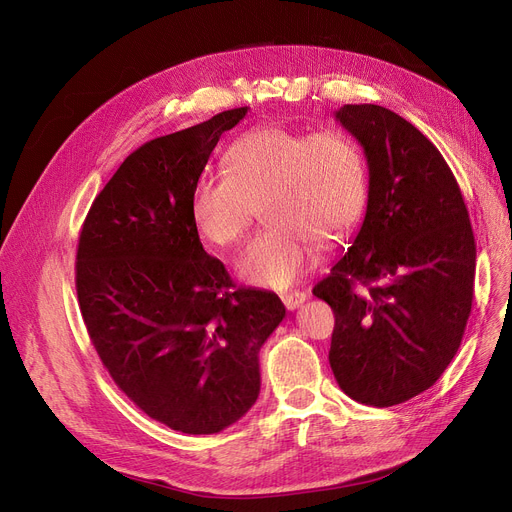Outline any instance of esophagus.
I'll return each mask as SVG.
<instances>
[{
  "label": "esophagus",
  "instance_id": "obj_1",
  "mask_svg": "<svg viewBox=\"0 0 512 512\" xmlns=\"http://www.w3.org/2000/svg\"><path fill=\"white\" fill-rule=\"evenodd\" d=\"M307 297H309V294L303 292V290H290V292L282 294V303H284V307L288 311H294V309H299L307 301Z\"/></svg>",
  "mask_w": 512,
  "mask_h": 512
}]
</instances>
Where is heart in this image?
Wrapping results in <instances>:
<instances>
[{"label":"heart","instance_id":"obj_1","mask_svg":"<svg viewBox=\"0 0 512 512\" xmlns=\"http://www.w3.org/2000/svg\"><path fill=\"white\" fill-rule=\"evenodd\" d=\"M224 168L197 178L188 209L207 242L230 247L259 203L267 228L236 259L238 278L255 286L284 290L299 282L315 261L313 240H340L367 205L363 151L338 130L259 126L230 143Z\"/></svg>","mask_w":512,"mask_h":512}]
</instances>
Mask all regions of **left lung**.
Instances as JSON below:
<instances>
[{
  "label": "left lung",
  "instance_id": "1",
  "mask_svg": "<svg viewBox=\"0 0 512 512\" xmlns=\"http://www.w3.org/2000/svg\"><path fill=\"white\" fill-rule=\"evenodd\" d=\"M336 120L369 168L365 220L313 294L334 309L330 367L369 407L432 388L465 334L475 236L459 182L436 145L382 105H344Z\"/></svg>",
  "mask_w": 512,
  "mask_h": 512
}]
</instances>
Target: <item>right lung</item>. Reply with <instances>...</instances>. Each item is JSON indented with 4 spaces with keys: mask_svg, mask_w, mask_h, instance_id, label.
Masks as SVG:
<instances>
[{
    "mask_svg": "<svg viewBox=\"0 0 512 512\" xmlns=\"http://www.w3.org/2000/svg\"><path fill=\"white\" fill-rule=\"evenodd\" d=\"M247 114L153 139L95 197L76 249V294L116 386L182 434H218L259 396V351L286 309L278 294L236 288L205 253L191 191L220 137Z\"/></svg>",
    "mask_w": 512,
    "mask_h": 512,
    "instance_id": "right-lung-1",
    "label": "right lung"
}]
</instances>
